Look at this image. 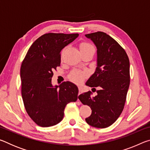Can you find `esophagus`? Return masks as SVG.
I'll list each match as a JSON object with an SVG mask.
<instances>
[{"label": "esophagus", "instance_id": "34e87169", "mask_svg": "<svg viewBox=\"0 0 150 150\" xmlns=\"http://www.w3.org/2000/svg\"><path fill=\"white\" fill-rule=\"evenodd\" d=\"M82 92H83V91H82V89H81V88H79V95H80V94H81V93H82Z\"/></svg>", "mask_w": 150, "mask_h": 150}]
</instances>
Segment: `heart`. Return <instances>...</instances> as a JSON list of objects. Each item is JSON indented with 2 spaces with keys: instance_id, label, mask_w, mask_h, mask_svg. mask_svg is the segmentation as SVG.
<instances>
[{
  "instance_id": "1",
  "label": "heart",
  "mask_w": 150,
  "mask_h": 150,
  "mask_svg": "<svg viewBox=\"0 0 150 150\" xmlns=\"http://www.w3.org/2000/svg\"><path fill=\"white\" fill-rule=\"evenodd\" d=\"M94 50L93 45L89 43L83 42L80 44V50ZM87 77V73L85 71H82L79 70H74L69 75V79L72 82L77 83V84H81L84 80Z\"/></svg>"
}]
</instances>
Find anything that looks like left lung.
Segmentation results:
<instances>
[{
  "mask_svg": "<svg viewBox=\"0 0 150 150\" xmlns=\"http://www.w3.org/2000/svg\"><path fill=\"white\" fill-rule=\"evenodd\" d=\"M85 36L97 49L96 70L86 85L100 89L95 96L88 91L79 96V99L92 110L91 116L85 118L88 124L107 128L117 120L124 109L130 85V62L125 50L106 33L94 32Z\"/></svg>",
  "mask_w": 150,
  "mask_h": 150,
  "instance_id": "left-lung-1",
  "label": "left lung"
}]
</instances>
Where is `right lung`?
<instances>
[{
  "label": "right lung",
  "instance_id": "obj_1",
  "mask_svg": "<svg viewBox=\"0 0 150 150\" xmlns=\"http://www.w3.org/2000/svg\"><path fill=\"white\" fill-rule=\"evenodd\" d=\"M78 34L48 33L33 43L22 63L20 78L24 107L32 120L42 127L60 122L69 103L77 100L79 90L69 81L55 87L54 70L60 66L63 48L77 38Z\"/></svg>",
  "mask_w": 150,
  "mask_h": 150
}]
</instances>
